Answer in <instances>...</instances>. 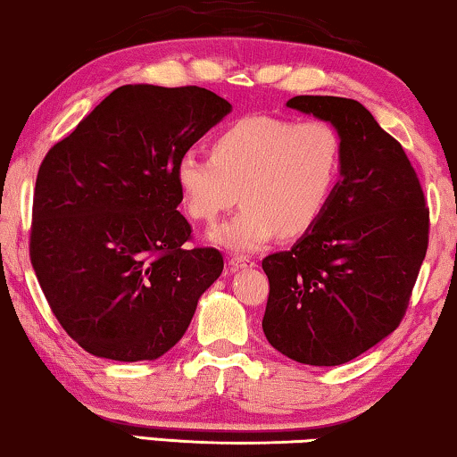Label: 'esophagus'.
Returning a JSON list of instances; mask_svg holds the SVG:
<instances>
[{
	"label": "esophagus",
	"instance_id": "esophagus-1",
	"mask_svg": "<svg viewBox=\"0 0 457 457\" xmlns=\"http://www.w3.org/2000/svg\"><path fill=\"white\" fill-rule=\"evenodd\" d=\"M228 266L233 268V270H241V268H252L255 264L252 258H245V255H233V258L228 260Z\"/></svg>",
	"mask_w": 457,
	"mask_h": 457
}]
</instances>
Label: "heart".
Wrapping results in <instances>:
<instances>
[{
	"instance_id": "1",
	"label": "heart",
	"mask_w": 457,
	"mask_h": 457,
	"mask_svg": "<svg viewBox=\"0 0 457 457\" xmlns=\"http://www.w3.org/2000/svg\"><path fill=\"white\" fill-rule=\"evenodd\" d=\"M343 172L341 133L327 120L252 114L212 141V155L189 149L174 168L193 220L214 222L241 197L243 208L210 230L230 252H255L278 233L295 239L320 220Z\"/></svg>"
}]
</instances>
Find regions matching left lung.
Returning <instances> with one entry per match:
<instances>
[{
	"label": "left lung",
	"mask_w": 457,
	"mask_h": 457,
	"mask_svg": "<svg viewBox=\"0 0 457 457\" xmlns=\"http://www.w3.org/2000/svg\"><path fill=\"white\" fill-rule=\"evenodd\" d=\"M287 108L341 133L343 172L314 227L262 260V328L287 358L339 366L399 327L428 247V208L403 147L355 99L297 96Z\"/></svg>",
	"instance_id": "8db88e82"
}]
</instances>
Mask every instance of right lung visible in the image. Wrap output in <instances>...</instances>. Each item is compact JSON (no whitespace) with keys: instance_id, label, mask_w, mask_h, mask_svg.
Wrapping results in <instances>:
<instances>
[{"instance_id":"right-lung-1","label":"right lung","mask_w":457,"mask_h":457,"mask_svg":"<svg viewBox=\"0 0 457 457\" xmlns=\"http://www.w3.org/2000/svg\"><path fill=\"white\" fill-rule=\"evenodd\" d=\"M202 87L124 85L41 162L30 262L49 308L85 352L158 360L189 328L222 253L185 249L174 168L230 114Z\"/></svg>"}]
</instances>
